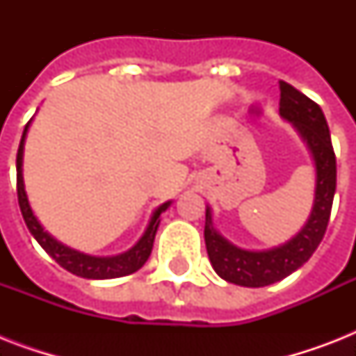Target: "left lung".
Masks as SVG:
<instances>
[{
  "label": "left lung",
  "instance_id": "1",
  "mask_svg": "<svg viewBox=\"0 0 356 356\" xmlns=\"http://www.w3.org/2000/svg\"><path fill=\"white\" fill-rule=\"evenodd\" d=\"M279 113L292 122L309 144L316 162V197L307 225L281 248L270 251H243L214 231L211 211L205 214V243L212 268L225 281L240 286L260 288L281 281L301 268L312 257L329 225L337 190V155L331 133L320 105L279 81Z\"/></svg>",
  "mask_w": 356,
  "mask_h": 356
}]
</instances>
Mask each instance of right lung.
I'll list each match as a JSON object with an SVG mask.
<instances>
[{
	"instance_id": "1",
	"label": "right lung",
	"mask_w": 356,
	"mask_h": 356,
	"mask_svg": "<svg viewBox=\"0 0 356 356\" xmlns=\"http://www.w3.org/2000/svg\"><path fill=\"white\" fill-rule=\"evenodd\" d=\"M27 127H29V123L25 125L22 140H19L18 155H16V192H18L19 211H22L25 225L29 229V233L35 236L36 242L46 249V253L58 266H63L64 270H68L70 273H74L77 277H85V279H114V277L129 275V273H134L136 270H140L145 264V260L149 259L151 249H153V240H155L156 229H159V223H161L159 216H161V212L166 211L170 203H164L153 212L144 236L140 238L138 243L133 249H129L127 253L99 259V257H88V254H83L79 251L66 248V245L58 243L55 238L49 236L42 229V225L35 218L33 211H31L29 201H27V195H25L24 179H22V155H24V140L25 134H27Z\"/></svg>"
}]
</instances>
